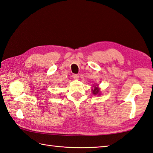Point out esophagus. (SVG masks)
Returning a JSON list of instances; mask_svg holds the SVG:
<instances>
[{
  "label": "esophagus",
  "instance_id": "1",
  "mask_svg": "<svg viewBox=\"0 0 153 153\" xmlns=\"http://www.w3.org/2000/svg\"><path fill=\"white\" fill-rule=\"evenodd\" d=\"M72 77L75 79H77L79 78V75L78 74H73L72 75Z\"/></svg>",
  "mask_w": 153,
  "mask_h": 153
}]
</instances>
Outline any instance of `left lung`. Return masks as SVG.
I'll return each mask as SVG.
<instances>
[{"instance_id":"obj_1","label":"left lung","mask_w":153,"mask_h":153,"mask_svg":"<svg viewBox=\"0 0 153 153\" xmlns=\"http://www.w3.org/2000/svg\"><path fill=\"white\" fill-rule=\"evenodd\" d=\"M93 93L94 95H97V94H99V89L98 87H95V89L92 90Z\"/></svg>"}]
</instances>
